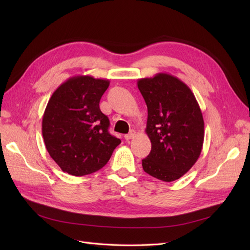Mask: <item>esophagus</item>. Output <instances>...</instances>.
Listing matches in <instances>:
<instances>
[{
  "label": "esophagus",
  "instance_id": "1",
  "mask_svg": "<svg viewBox=\"0 0 250 250\" xmlns=\"http://www.w3.org/2000/svg\"><path fill=\"white\" fill-rule=\"evenodd\" d=\"M134 135H135V131H134V130H131L128 134H125L124 138H125L126 141H129V140H131L132 138H134Z\"/></svg>",
  "mask_w": 250,
  "mask_h": 250
}]
</instances>
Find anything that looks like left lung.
<instances>
[{"label":"left lung","mask_w":250,"mask_h":250,"mask_svg":"<svg viewBox=\"0 0 250 250\" xmlns=\"http://www.w3.org/2000/svg\"><path fill=\"white\" fill-rule=\"evenodd\" d=\"M146 102V133L151 142L143 169L157 179L174 181L197 162L204 140L203 117L194 94L186 83L160 73L138 81Z\"/></svg>","instance_id":"left-lung-1"}]
</instances>
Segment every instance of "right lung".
<instances>
[{
    "instance_id": "obj_1",
    "label": "right lung",
    "mask_w": 250,
    "mask_h": 250,
    "mask_svg": "<svg viewBox=\"0 0 250 250\" xmlns=\"http://www.w3.org/2000/svg\"><path fill=\"white\" fill-rule=\"evenodd\" d=\"M106 79L75 76L53 93L42 117V137L50 156L74 176L94 173L107 164L121 140L108 132L100 110Z\"/></svg>"
}]
</instances>
